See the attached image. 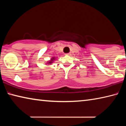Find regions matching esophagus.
Returning <instances> with one entry per match:
<instances>
[{
	"instance_id": "34e87169",
	"label": "esophagus",
	"mask_w": 126,
	"mask_h": 126,
	"mask_svg": "<svg viewBox=\"0 0 126 126\" xmlns=\"http://www.w3.org/2000/svg\"><path fill=\"white\" fill-rule=\"evenodd\" d=\"M65 55H70L71 54H70V53H67V54H65Z\"/></svg>"
}]
</instances>
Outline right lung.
Masks as SVG:
<instances>
[{"label":"right lung","mask_w":126,"mask_h":126,"mask_svg":"<svg viewBox=\"0 0 126 126\" xmlns=\"http://www.w3.org/2000/svg\"><path fill=\"white\" fill-rule=\"evenodd\" d=\"M55 57H53L52 58H51L50 61H49V62H47V64H51L53 62V61H55Z\"/></svg>","instance_id":"add662e5"}]
</instances>
